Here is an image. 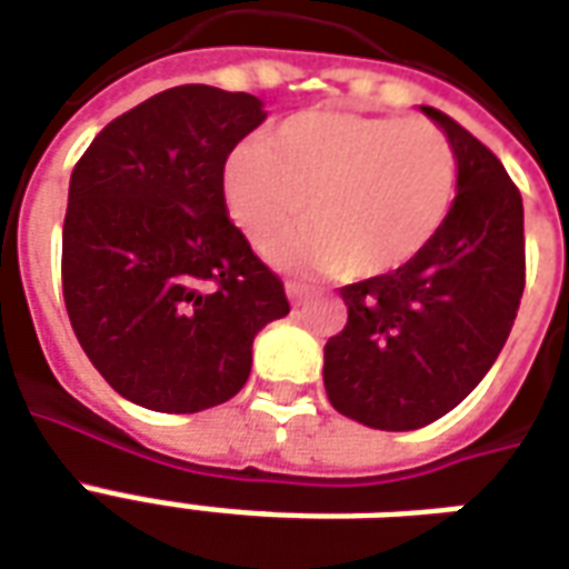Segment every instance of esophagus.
<instances>
[{
    "label": "esophagus",
    "instance_id": "34e87169",
    "mask_svg": "<svg viewBox=\"0 0 569 569\" xmlns=\"http://www.w3.org/2000/svg\"><path fill=\"white\" fill-rule=\"evenodd\" d=\"M286 296L292 305H305L308 301V286L296 283V280H286Z\"/></svg>",
    "mask_w": 569,
    "mask_h": 569
}]
</instances>
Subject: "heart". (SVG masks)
Returning a JSON list of instances; mask_svg holds the SVG:
<instances>
[{
	"mask_svg": "<svg viewBox=\"0 0 569 569\" xmlns=\"http://www.w3.org/2000/svg\"><path fill=\"white\" fill-rule=\"evenodd\" d=\"M224 203L259 252L283 264L381 277L415 261L439 234L457 194L451 140L423 118L298 112L271 140L240 142L224 163Z\"/></svg>",
	"mask_w": 569,
	"mask_h": 569,
	"instance_id": "obj_1",
	"label": "heart"
}]
</instances>
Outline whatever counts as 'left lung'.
Segmentation results:
<instances>
[{
	"label": "left lung",
	"mask_w": 569,
	"mask_h": 569,
	"mask_svg": "<svg viewBox=\"0 0 569 569\" xmlns=\"http://www.w3.org/2000/svg\"><path fill=\"white\" fill-rule=\"evenodd\" d=\"M427 112L457 154V198L418 259L341 289L347 326L322 381L345 418L420 429L472 393L500 357L525 292V207L500 158L463 124Z\"/></svg>",
	"instance_id": "obj_1"
}]
</instances>
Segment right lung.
<instances>
[{
	"label": "right lung",
	"mask_w": 569,
	"mask_h": 569,
	"mask_svg": "<svg viewBox=\"0 0 569 569\" xmlns=\"http://www.w3.org/2000/svg\"><path fill=\"white\" fill-rule=\"evenodd\" d=\"M264 121L252 93L179 84L109 121L69 179L63 301L112 390L194 415L243 390L283 280L224 210V161Z\"/></svg>",
	"instance_id": "right-lung-1"
}]
</instances>
